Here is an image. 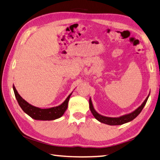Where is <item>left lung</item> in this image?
I'll return each mask as SVG.
<instances>
[{"mask_svg":"<svg viewBox=\"0 0 160 160\" xmlns=\"http://www.w3.org/2000/svg\"><path fill=\"white\" fill-rule=\"evenodd\" d=\"M149 95H150V93L148 95V97H146V99L144 100V102L142 103V105L139 106L138 108L134 110V111L128 114H126V115L120 116L119 117H106V116H103L102 115H100V114H99L95 110H94L91 98H90L89 99L90 109L91 112H92L93 116L94 117V118H95L97 120H98V121L100 122L101 123H106V124L110 125V126L122 125V124H123V123H128L130 121H132V120L136 118V117L139 115V114L142 112V109L144 108L146 102H147Z\"/></svg>","mask_w":160,"mask_h":160,"instance_id":"1","label":"left lung"}]
</instances>
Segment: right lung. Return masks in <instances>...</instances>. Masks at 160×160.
<instances>
[{
	"label": "right lung",
	"mask_w": 160,
	"mask_h": 160,
	"mask_svg": "<svg viewBox=\"0 0 160 160\" xmlns=\"http://www.w3.org/2000/svg\"><path fill=\"white\" fill-rule=\"evenodd\" d=\"M13 90H14L16 99L19 104V106L22 108L23 111L31 117L32 119L36 120H42V121H50V120H54L60 118L61 116H63L64 112L68 108V102H69L70 97L72 93L69 94L66 99L62 103L61 105L52 107L50 108L42 109L40 108L36 107L31 105L30 103L26 102L20 96L16 90L14 86H13Z\"/></svg>",
	"instance_id": "obj_1"
}]
</instances>
